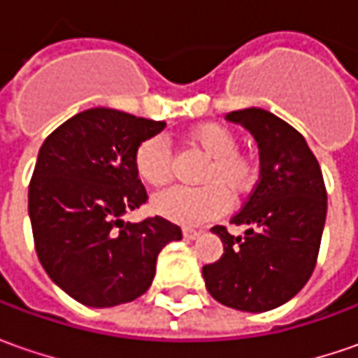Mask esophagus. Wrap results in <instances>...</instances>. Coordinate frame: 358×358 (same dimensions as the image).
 Wrapping results in <instances>:
<instances>
[{"label":"esophagus","instance_id":"1","mask_svg":"<svg viewBox=\"0 0 358 358\" xmlns=\"http://www.w3.org/2000/svg\"><path fill=\"white\" fill-rule=\"evenodd\" d=\"M201 233L199 231H195V229H183V237H185L187 241H193L199 237Z\"/></svg>","mask_w":358,"mask_h":358}]
</instances>
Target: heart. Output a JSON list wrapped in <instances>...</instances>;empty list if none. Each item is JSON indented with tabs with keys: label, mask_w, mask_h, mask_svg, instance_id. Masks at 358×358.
I'll return each mask as SVG.
<instances>
[{
	"label": "heart",
	"mask_w": 358,
	"mask_h": 358,
	"mask_svg": "<svg viewBox=\"0 0 358 358\" xmlns=\"http://www.w3.org/2000/svg\"><path fill=\"white\" fill-rule=\"evenodd\" d=\"M191 141L199 147L209 163L199 175V187H171L155 195L153 209L179 225H201L215 219L231 205L229 193L243 195L257 181V165L239 153V139L221 123H203L191 131ZM171 143L165 135L143 139L133 155L139 179L151 187H163L171 179Z\"/></svg>",
	"instance_id": "b5f03b06"
}]
</instances>
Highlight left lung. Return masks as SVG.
<instances>
[{"mask_svg":"<svg viewBox=\"0 0 358 358\" xmlns=\"http://www.w3.org/2000/svg\"><path fill=\"white\" fill-rule=\"evenodd\" d=\"M253 133L259 145V181L231 219L247 225L235 237L225 225L211 231L223 257L203 267L207 291L221 305L263 313L287 303L310 279L327 217V189L305 137L287 121L259 107L227 113Z\"/></svg>","mask_w":358,"mask_h":358,"instance_id":"left-lung-1","label":"left lung"}]
</instances>
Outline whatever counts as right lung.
<instances>
[{
    "label": "right lung",
    "instance_id": "obj_1",
    "mask_svg": "<svg viewBox=\"0 0 358 358\" xmlns=\"http://www.w3.org/2000/svg\"><path fill=\"white\" fill-rule=\"evenodd\" d=\"M163 127L95 107L67 119L39 149L29 181L35 251L51 281L81 305L103 309L141 296L159 251L181 239V229L159 215L121 221L147 203L135 149Z\"/></svg>",
    "mask_w": 358,
    "mask_h": 358
}]
</instances>
